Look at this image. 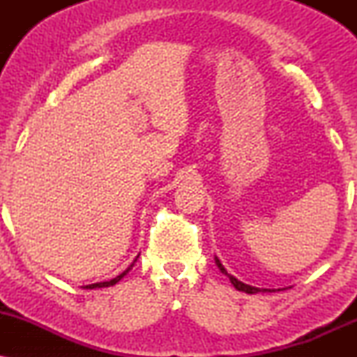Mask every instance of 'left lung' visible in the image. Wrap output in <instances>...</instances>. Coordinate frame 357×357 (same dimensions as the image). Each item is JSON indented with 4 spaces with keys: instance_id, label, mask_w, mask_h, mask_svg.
I'll return each instance as SVG.
<instances>
[{
    "instance_id": "8db88e82",
    "label": "left lung",
    "mask_w": 357,
    "mask_h": 357,
    "mask_svg": "<svg viewBox=\"0 0 357 357\" xmlns=\"http://www.w3.org/2000/svg\"><path fill=\"white\" fill-rule=\"evenodd\" d=\"M215 261H216V265H218V268L221 270V273H225V275H228V278H230V282L233 284V287H235L236 290H241V292H247V294H257V292H267V289H264V290H260V289H257V287H252V285H247V284H243V282H240L238 278H235L233 275H230V273L227 272V270H225V267L223 265H221V261L218 260V258L215 257Z\"/></svg>"
}]
</instances>
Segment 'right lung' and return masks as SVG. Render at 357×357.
Segmentation results:
<instances>
[{"mask_svg":"<svg viewBox=\"0 0 357 357\" xmlns=\"http://www.w3.org/2000/svg\"><path fill=\"white\" fill-rule=\"evenodd\" d=\"M137 258H139V255L136 257V260H137ZM136 260H134V261H132V264H130V265H129V267H127V268L124 270V272H122V273H121V275H117L116 278H112V280H109V282H97V284L87 285V287H85V289H102V287H110V285H116V284H117V282H119V280H121V278H122V277H124V275H126V273H127V272H129V270L134 267V264H136Z\"/></svg>","mask_w":357,"mask_h":357,"instance_id":"right-lung-1","label":"right lung"}]
</instances>
